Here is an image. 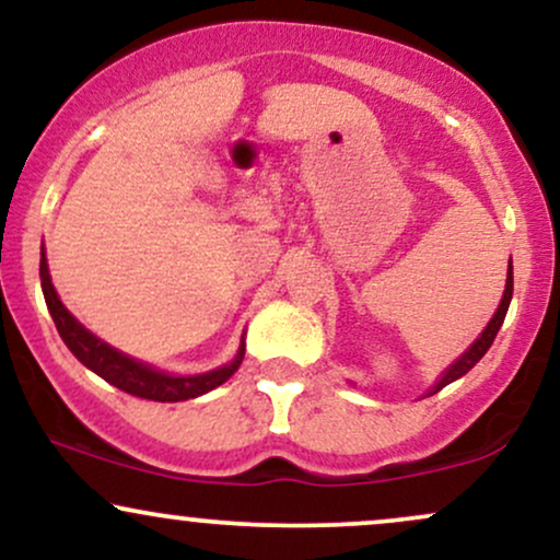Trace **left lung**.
I'll list each match as a JSON object with an SVG mask.
<instances>
[{"mask_svg":"<svg viewBox=\"0 0 560 560\" xmlns=\"http://www.w3.org/2000/svg\"><path fill=\"white\" fill-rule=\"evenodd\" d=\"M511 298H513V266H511V262H508L505 292H503V300H500L498 311H494L492 320H490V324H487V329L479 334V339H477V342H474L471 347H468V350L464 352V355H460L458 361H455L453 365H450V369L445 371V374L440 376V382H436L434 387L429 389V395H434V392H440L442 387H447L450 382H455V378H460V376H464V374H468V371H471L474 365H477V363L481 361V358H485V352L490 350V345L494 342V337H498L500 326H503V320H505V313H508V305H511Z\"/></svg>","mask_w":560,"mask_h":560,"instance_id":"8db88e82","label":"left lung"}]
</instances>
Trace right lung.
I'll use <instances>...</instances> for the list:
<instances>
[{
  "mask_svg": "<svg viewBox=\"0 0 560 560\" xmlns=\"http://www.w3.org/2000/svg\"><path fill=\"white\" fill-rule=\"evenodd\" d=\"M38 276H42V292L47 300L49 316H52L57 331H60L62 342L68 345V350L73 352L79 361L92 369L96 376H102L105 382H110L113 387L128 392V395L144 397V400L155 402H182L191 400V397L205 395V392L221 387L223 382H229L234 376V371L242 365L244 358V339L236 350L234 361L221 365V369L208 371V374L197 376H173L165 371L152 369V365L137 361V358H128L120 350H115L107 342H102L100 337H94L92 331L83 329V326L68 313V307L62 305V300L57 298L52 279H49V266L47 255L42 253V262H38Z\"/></svg>",
  "mask_w": 560,
  "mask_h": 560,
  "instance_id": "1",
  "label": "right lung"
}]
</instances>
